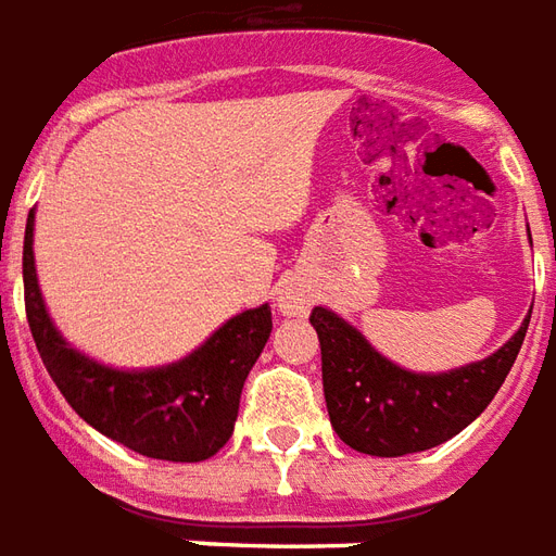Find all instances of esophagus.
I'll list each match as a JSON object with an SVG mask.
<instances>
[{"instance_id": "obj_1", "label": "esophagus", "mask_w": 556, "mask_h": 556, "mask_svg": "<svg viewBox=\"0 0 556 556\" xmlns=\"http://www.w3.org/2000/svg\"><path fill=\"white\" fill-rule=\"evenodd\" d=\"M278 311H281L283 317H302L307 307H311V293H307V287L299 278H290V281H283L278 287Z\"/></svg>"}]
</instances>
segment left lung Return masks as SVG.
Returning a JSON list of instances; mask_svg holds the SVG:
<instances>
[{
	"mask_svg": "<svg viewBox=\"0 0 556 556\" xmlns=\"http://www.w3.org/2000/svg\"><path fill=\"white\" fill-rule=\"evenodd\" d=\"M528 319L483 362L447 372H412L372 350L358 328L328 307L311 311L323 350V391L343 444L370 456H406L439 447L480 415L501 391L528 334Z\"/></svg>",
	"mask_w": 556,
	"mask_h": 556,
	"instance_id": "left-lung-1",
	"label": "left lung"
}]
</instances>
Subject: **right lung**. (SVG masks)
Returning a JSON list of instances; mask_svg holds the SVG:
<instances>
[{"mask_svg": "<svg viewBox=\"0 0 556 556\" xmlns=\"http://www.w3.org/2000/svg\"><path fill=\"white\" fill-rule=\"evenodd\" d=\"M35 213L23 242L26 317L40 362L85 424L148 459L201 462L225 447L233 432L245 376L261 358L273 331L269 305L228 319L184 362L156 370H112L83 352L52 326L40 299L31 251Z\"/></svg>", "mask_w": 556, "mask_h": 556, "instance_id": "1", "label": "right lung"}]
</instances>
